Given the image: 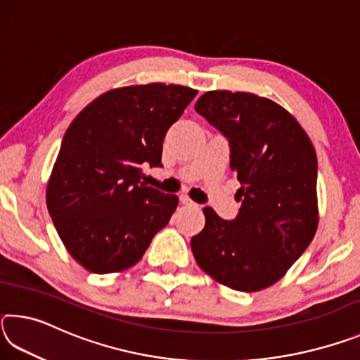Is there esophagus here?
<instances>
[{"mask_svg": "<svg viewBox=\"0 0 360 360\" xmlns=\"http://www.w3.org/2000/svg\"><path fill=\"white\" fill-rule=\"evenodd\" d=\"M179 200H181V203H182V205H188V206H197V203L192 202V200L188 198L187 195H181Z\"/></svg>", "mask_w": 360, "mask_h": 360, "instance_id": "1", "label": "esophagus"}]
</instances>
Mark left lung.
Instances as JSON below:
<instances>
[{
  "mask_svg": "<svg viewBox=\"0 0 360 360\" xmlns=\"http://www.w3.org/2000/svg\"><path fill=\"white\" fill-rule=\"evenodd\" d=\"M195 111L229 138L241 210L233 221H224L210 206L203 208L205 227L191 240L193 257L230 289L270 288L318 230V158L311 139L288 109L254 94L211 90L195 103Z\"/></svg>",
  "mask_w": 360,
  "mask_h": 360,
  "instance_id": "1",
  "label": "left lung"
}]
</instances>
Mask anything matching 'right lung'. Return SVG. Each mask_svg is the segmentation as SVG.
<instances>
[{"instance_id": "obj_1", "label": "right lung", "mask_w": 360, "mask_h": 360, "mask_svg": "<svg viewBox=\"0 0 360 360\" xmlns=\"http://www.w3.org/2000/svg\"><path fill=\"white\" fill-rule=\"evenodd\" d=\"M198 90L152 82L112 89L66 130L46 188L47 210L66 251L106 275L138 264L179 203L141 182L162 167L163 139Z\"/></svg>"}]
</instances>
